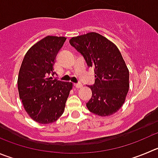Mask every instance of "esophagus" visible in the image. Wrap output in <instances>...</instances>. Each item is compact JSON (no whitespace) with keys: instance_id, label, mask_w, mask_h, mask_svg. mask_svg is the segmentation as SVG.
Here are the masks:
<instances>
[{"instance_id":"34e87169","label":"esophagus","mask_w":158,"mask_h":158,"mask_svg":"<svg viewBox=\"0 0 158 158\" xmlns=\"http://www.w3.org/2000/svg\"><path fill=\"white\" fill-rule=\"evenodd\" d=\"M74 86H76V88H78V89H79V88H82V84H81V83H75Z\"/></svg>"}]
</instances>
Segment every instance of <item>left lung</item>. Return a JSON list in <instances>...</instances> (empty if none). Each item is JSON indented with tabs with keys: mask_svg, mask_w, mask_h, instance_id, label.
Instances as JSON below:
<instances>
[{
	"mask_svg": "<svg viewBox=\"0 0 158 158\" xmlns=\"http://www.w3.org/2000/svg\"><path fill=\"white\" fill-rule=\"evenodd\" d=\"M70 44L94 68L95 84L88 86L92 97L88 110L101 117L114 114L126 101L129 88V72L115 44L97 32L72 37Z\"/></svg>",
	"mask_w": 158,
	"mask_h": 158,
	"instance_id": "left-lung-1",
	"label": "left lung"
}]
</instances>
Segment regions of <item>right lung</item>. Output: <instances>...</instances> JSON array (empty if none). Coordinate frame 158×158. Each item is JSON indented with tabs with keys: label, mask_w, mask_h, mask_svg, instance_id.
Masks as SVG:
<instances>
[{
	"label": "right lung",
	"mask_w": 158,
	"mask_h": 158,
	"mask_svg": "<svg viewBox=\"0 0 158 158\" xmlns=\"http://www.w3.org/2000/svg\"><path fill=\"white\" fill-rule=\"evenodd\" d=\"M64 36H48L32 45L19 69V98L29 117L38 123L56 122L63 114L73 84L53 79L54 64Z\"/></svg>",
	"instance_id": "add662e5"
}]
</instances>
